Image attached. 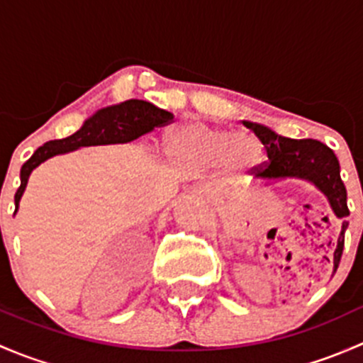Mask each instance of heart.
<instances>
[{
  "instance_id": "heart-1",
  "label": "heart",
  "mask_w": 363,
  "mask_h": 363,
  "mask_svg": "<svg viewBox=\"0 0 363 363\" xmlns=\"http://www.w3.org/2000/svg\"><path fill=\"white\" fill-rule=\"evenodd\" d=\"M164 152L174 167L188 174L218 167L226 175H244L262 161V145L250 133L200 121H184L164 137Z\"/></svg>"
}]
</instances>
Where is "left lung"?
<instances>
[{
	"mask_svg": "<svg viewBox=\"0 0 363 363\" xmlns=\"http://www.w3.org/2000/svg\"><path fill=\"white\" fill-rule=\"evenodd\" d=\"M256 137L265 145L269 163L259 168L255 174V182L269 186L270 182L281 179H302L316 186L327 196L334 214L342 221L337 239V247L334 251V272L337 270L340 256L344 250V232L347 228V193L342 179H340V167L337 156L330 147L313 138H295L283 137L263 124L242 121Z\"/></svg>",
	"mask_w": 363,
	"mask_h": 363,
	"instance_id": "1",
	"label": "left lung"
}]
</instances>
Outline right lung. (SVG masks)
<instances>
[{
  "label": "right lung",
  "instance_id": "1",
  "mask_svg": "<svg viewBox=\"0 0 363 363\" xmlns=\"http://www.w3.org/2000/svg\"><path fill=\"white\" fill-rule=\"evenodd\" d=\"M172 119L174 113L144 100H126L123 104L100 108L87 117L75 133L61 140L47 142L26 161L21 168V188L16 193V212L19 211V202L28 186L29 175L43 161L91 145L128 144L152 131L156 126H164Z\"/></svg>",
  "mask_w": 363,
  "mask_h": 363
}]
</instances>
